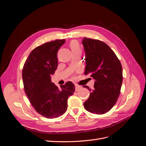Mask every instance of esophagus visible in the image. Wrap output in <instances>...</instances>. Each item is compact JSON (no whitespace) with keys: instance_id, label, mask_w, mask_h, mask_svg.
Wrapping results in <instances>:
<instances>
[{"instance_id":"esophagus-1","label":"esophagus","mask_w":146,"mask_h":146,"mask_svg":"<svg viewBox=\"0 0 146 146\" xmlns=\"http://www.w3.org/2000/svg\"><path fill=\"white\" fill-rule=\"evenodd\" d=\"M81 89H82V86H79L78 85H76V91H79V90H81Z\"/></svg>"}]
</instances>
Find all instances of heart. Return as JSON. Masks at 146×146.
Instances as JSON below:
<instances>
[{"instance_id": "1", "label": "heart", "mask_w": 146, "mask_h": 146, "mask_svg": "<svg viewBox=\"0 0 146 146\" xmlns=\"http://www.w3.org/2000/svg\"><path fill=\"white\" fill-rule=\"evenodd\" d=\"M70 47H71L72 51L80 49V47H79L78 43L76 41H72L70 42Z\"/></svg>"}]
</instances>
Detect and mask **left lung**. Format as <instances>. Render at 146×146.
<instances>
[{
	"label": "left lung",
	"instance_id": "8db88e82",
	"mask_svg": "<svg viewBox=\"0 0 146 146\" xmlns=\"http://www.w3.org/2000/svg\"><path fill=\"white\" fill-rule=\"evenodd\" d=\"M82 44L86 54L85 74H90L95 80L94 89L89 90L90 95L84 107L91 113L102 114L113 108L120 94L122 65L113 50L103 41L84 38Z\"/></svg>",
	"mask_w": 146,
	"mask_h": 146
}]
</instances>
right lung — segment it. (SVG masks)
Returning <instances> with one entry per match:
<instances>
[{"mask_svg":"<svg viewBox=\"0 0 146 146\" xmlns=\"http://www.w3.org/2000/svg\"><path fill=\"white\" fill-rule=\"evenodd\" d=\"M65 39H56L38 46L30 52L23 69L25 94L30 102L41 116L58 117L68 108V99L75 91L71 82L58 88L51 81L58 66L57 52Z\"/></svg>","mask_w":146,"mask_h":146,"instance_id":"right-lung-1","label":"right lung"}]
</instances>
